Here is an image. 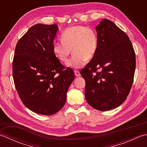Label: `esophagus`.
<instances>
[{
  "instance_id": "34e87169",
  "label": "esophagus",
  "mask_w": 147,
  "mask_h": 147,
  "mask_svg": "<svg viewBox=\"0 0 147 147\" xmlns=\"http://www.w3.org/2000/svg\"><path fill=\"white\" fill-rule=\"evenodd\" d=\"M74 74H75L76 76H81L80 72L79 71H76V70L74 71Z\"/></svg>"
}]
</instances>
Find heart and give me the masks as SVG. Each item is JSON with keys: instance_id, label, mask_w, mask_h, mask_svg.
<instances>
[{"instance_id": "obj_1", "label": "heart", "mask_w": 147, "mask_h": 147, "mask_svg": "<svg viewBox=\"0 0 147 147\" xmlns=\"http://www.w3.org/2000/svg\"><path fill=\"white\" fill-rule=\"evenodd\" d=\"M62 42H55L52 50L59 61L66 64L71 54L73 55L68 65L79 68L94 57L98 46V35L91 27L76 25L65 29L61 34Z\"/></svg>"}]
</instances>
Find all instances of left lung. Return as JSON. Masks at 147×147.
<instances>
[{
	"instance_id": "left-lung-1",
	"label": "left lung",
	"mask_w": 147,
	"mask_h": 147,
	"mask_svg": "<svg viewBox=\"0 0 147 147\" xmlns=\"http://www.w3.org/2000/svg\"><path fill=\"white\" fill-rule=\"evenodd\" d=\"M98 46L80 73L85 80V98L98 111H109L126 100L133 85L136 56L126 33L104 19L96 27Z\"/></svg>"
}]
</instances>
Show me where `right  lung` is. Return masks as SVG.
Instances as JSON below:
<instances>
[{
	"instance_id": "add662e5",
	"label": "right lung",
	"mask_w": 147,
	"mask_h": 147,
	"mask_svg": "<svg viewBox=\"0 0 147 147\" xmlns=\"http://www.w3.org/2000/svg\"><path fill=\"white\" fill-rule=\"evenodd\" d=\"M56 24H36L19 40L12 61V76L18 95L30 110L52 115L63 107L74 79L53 52Z\"/></svg>"
}]
</instances>
